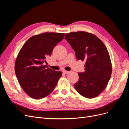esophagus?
I'll use <instances>...</instances> for the list:
<instances>
[{"label": "esophagus", "mask_w": 129, "mask_h": 129, "mask_svg": "<svg viewBox=\"0 0 129 129\" xmlns=\"http://www.w3.org/2000/svg\"><path fill=\"white\" fill-rule=\"evenodd\" d=\"M62 73H63L64 74H68L69 73V72L67 71H63V72H62Z\"/></svg>", "instance_id": "1"}]
</instances>
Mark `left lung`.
I'll list each match as a JSON object with an SVG mask.
<instances>
[{
	"instance_id": "left-lung-1",
	"label": "left lung",
	"mask_w": 129,
	"mask_h": 129,
	"mask_svg": "<svg viewBox=\"0 0 129 129\" xmlns=\"http://www.w3.org/2000/svg\"><path fill=\"white\" fill-rule=\"evenodd\" d=\"M65 39L75 52L77 60L85 61V72L79 73L76 90L88 99L98 96L107 86L112 73L108 49L95 35L84 31L66 34Z\"/></svg>"
}]
</instances>
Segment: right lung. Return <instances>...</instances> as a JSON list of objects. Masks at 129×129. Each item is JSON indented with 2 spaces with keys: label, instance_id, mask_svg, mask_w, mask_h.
Returning <instances> with one entry per match:
<instances>
[{
  "label": "right lung",
  "instance_id": "add662e5",
  "mask_svg": "<svg viewBox=\"0 0 129 129\" xmlns=\"http://www.w3.org/2000/svg\"><path fill=\"white\" fill-rule=\"evenodd\" d=\"M64 33L46 32L30 37L19 51L15 62L19 83L31 98L40 100L51 93L62 73L43 65Z\"/></svg>",
  "mask_w": 129,
  "mask_h": 129
}]
</instances>
